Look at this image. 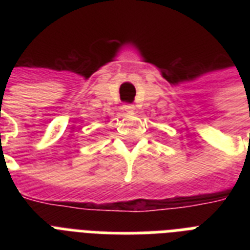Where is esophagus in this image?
Segmentation results:
<instances>
[{
	"instance_id": "1",
	"label": "esophagus",
	"mask_w": 250,
	"mask_h": 250,
	"mask_svg": "<svg viewBox=\"0 0 250 250\" xmlns=\"http://www.w3.org/2000/svg\"><path fill=\"white\" fill-rule=\"evenodd\" d=\"M123 109H125V111H127V113H133L135 106H133L132 104H125V105L123 106Z\"/></svg>"
}]
</instances>
